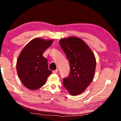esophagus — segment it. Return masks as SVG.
I'll return each mask as SVG.
<instances>
[{
	"label": "esophagus",
	"instance_id": "34e87169",
	"mask_svg": "<svg viewBox=\"0 0 121 121\" xmlns=\"http://www.w3.org/2000/svg\"><path fill=\"white\" fill-rule=\"evenodd\" d=\"M58 69H56V70H53V73H56L57 72H58Z\"/></svg>",
	"mask_w": 121,
	"mask_h": 121
}]
</instances>
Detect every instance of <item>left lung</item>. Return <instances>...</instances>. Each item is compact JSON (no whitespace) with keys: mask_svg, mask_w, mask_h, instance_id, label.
Returning a JSON list of instances; mask_svg holds the SVG:
<instances>
[{"mask_svg":"<svg viewBox=\"0 0 121 121\" xmlns=\"http://www.w3.org/2000/svg\"><path fill=\"white\" fill-rule=\"evenodd\" d=\"M70 67L69 76L63 78V86L72 95L85 91L92 81L96 60L93 52L81 39L70 37L59 41Z\"/></svg>","mask_w":121,"mask_h":121,"instance_id":"obj_1","label":"left lung"}]
</instances>
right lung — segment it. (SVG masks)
<instances>
[{"label": "right lung", "instance_id": "right-lung-1", "mask_svg": "<svg viewBox=\"0 0 121 121\" xmlns=\"http://www.w3.org/2000/svg\"><path fill=\"white\" fill-rule=\"evenodd\" d=\"M53 40L35 38L21 51L16 63L18 76L28 89L34 90L43 86L52 71L48 68V60L43 56Z\"/></svg>", "mask_w": 121, "mask_h": 121}]
</instances>
